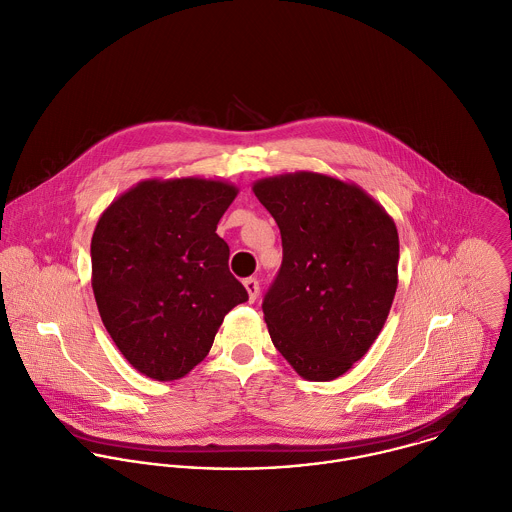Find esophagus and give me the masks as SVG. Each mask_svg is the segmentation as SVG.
I'll return each instance as SVG.
<instances>
[{
	"instance_id": "34e87169",
	"label": "esophagus",
	"mask_w": 512,
	"mask_h": 512,
	"mask_svg": "<svg viewBox=\"0 0 512 512\" xmlns=\"http://www.w3.org/2000/svg\"><path fill=\"white\" fill-rule=\"evenodd\" d=\"M244 288H246V292H248V300L254 302V300L258 298V294H260V284H258V280H256V278H246V280H244Z\"/></svg>"
}]
</instances>
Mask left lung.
<instances>
[{
	"mask_svg": "<svg viewBox=\"0 0 512 512\" xmlns=\"http://www.w3.org/2000/svg\"><path fill=\"white\" fill-rule=\"evenodd\" d=\"M254 194L282 234L262 310L272 343L310 381H332L377 340L397 290L393 218L355 182L322 172L260 178Z\"/></svg>",
	"mask_w": 512,
	"mask_h": 512,
	"instance_id": "obj_1",
	"label": "left lung"
}]
</instances>
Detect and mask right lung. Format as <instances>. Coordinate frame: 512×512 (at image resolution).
I'll return each mask as SVG.
<instances>
[{"mask_svg": "<svg viewBox=\"0 0 512 512\" xmlns=\"http://www.w3.org/2000/svg\"><path fill=\"white\" fill-rule=\"evenodd\" d=\"M226 180L147 178L117 196L91 238V286L125 359L157 381L184 377L224 316L248 300L216 224L236 198Z\"/></svg>", "mask_w": 512, "mask_h": 512, "instance_id": "1", "label": "right lung"}]
</instances>
